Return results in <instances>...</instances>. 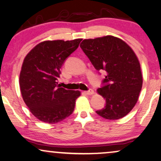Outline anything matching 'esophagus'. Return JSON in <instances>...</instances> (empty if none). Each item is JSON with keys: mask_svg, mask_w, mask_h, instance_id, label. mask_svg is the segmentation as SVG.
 <instances>
[{"mask_svg": "<svg viewBox=\"0 0 161 161\" xmlns=\"http://www.w3.org/2000/svg\"><path fill=\"white\" fill-rule=\"evenodd\" d=\"M84 93L86 95H92V94H94V91H93L92 90H88V91H85L84 92Z\"/></svg>", "mask_w": 161, "mask_h": 161, "instance_id": "34e87169", "label": "esophagus"}]
</instances>
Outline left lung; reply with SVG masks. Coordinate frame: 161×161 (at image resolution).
<instances>
[{
  "label": "left lung",
  "instance_id": "8db88e82",
  "mask_svg": "<svg viewBox=\"0 0 161 161\" xmlns=\"http://www.w3.org/2000/svg\"><path fill=\"white\" fill-rule=\"evenodd\" d=\"M80 46L97 70H105L104 85L97 92L106 105L96 114L116 120L125 116L137 102L142 86L140 61L125 41L114 36L83 40Z\"/></svg>",
  "mask_w": 161,
  "mask_h": 161
}]
</instances>
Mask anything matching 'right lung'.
<instances>
[{
    "mask_svg": "<svg viewBox=\"0 0 161 161\" xmlns=\"http://www.w3.org/2000/svg\"><path fill=\"white\" fill-rule=\"evenodd\" d=\"M82 39L47 40L36 45L24 59L19 76L21 96L30 111L49 124L63 121L75 110L80 91L58 86L65 59L78 47Z\"/></svg>",
    "mask_w": 161,
    "mask_h": 161,
    "instance_id": "right-lung-1",
    "label": "right lung"
}]
</instances>
